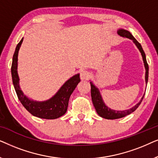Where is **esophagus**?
<instances>
[{
    "label": "esophagus",
    "mask_w": 158,
    "mask_h": 158,
    "mask_svg": "<svg viewBox=\"0 0 158 158\" xmlns=\"http://www.w3.org/2000/svg\"><path fill=\"white\" fill-rule=\"evenodd\" d=\"M80 76H81V79L82 81H86V80L89 78V77L90 76V73L87 70H83L81 71Z\"/></svg>",
    "instance_id": "obj_1"
}]
</instances>
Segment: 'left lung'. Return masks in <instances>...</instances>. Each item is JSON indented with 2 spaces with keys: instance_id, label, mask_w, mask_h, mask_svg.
Instances as JSON below:
<instances>
[{
  "instance_id": "left-lung-1",
  "label": "left lung",
  "mask_w": 158,
  "mask_h": 158,
  "mask_svg": "<svg viewBox=\"0 0 158 158\" xmlns=\"http://www.w3.org/2000/svg\"><path fill=\"white\" fill-rule=\"evenodd\" d=\"M117 33L118 35H120L122 37H126L128 38L129 40H131L133 41V42L135 43L136 46L137 47V48L139 49V50L140 52H141L142 57V60H143L144 62V68H145V83L146 84L148 83V74H149V67H148V64L147 62V60H146V56H145V53L142 49V47L141 46V44H139V42H137V40L134 37V36L131 35V34L127 30L121 29H118ZM90 87H91V90H90V93H91V98H92V101L93 103H94V106L95 107V109L96 110L97 114H98L101 117L106 118V119H116V118H120L122 117H124L129 114H130L131 113H132L133 111H135L136 109L139 107V106L141 103L142 101L143 100V98L144 96V94L143 95V96L142 97L141 100L139 101V102L137 103L135 106H133L131 109H127V110H124V111H116V110H113L109 109V107L107 106L105 104V103L103 102L102 97H101V95L99 92L98 88L96 87V85H94L92 82H90Z\"/></svg>"
}]
</instances>
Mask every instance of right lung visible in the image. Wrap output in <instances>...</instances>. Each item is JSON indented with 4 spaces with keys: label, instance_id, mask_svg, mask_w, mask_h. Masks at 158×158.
Wrapping results in <instances>:
<instances>
[{
    "label": "right lung",
    "instance_id": "1",
    "mask_svg": "<svg viewBox=\"0 0 158 158\" xmlns=\"http://www.w3.org/2000/svg\"><path fill=\"white\" fill-rule=\"evenodd\" d=\"M23 40V38L21 39L16 47V50L13 56L11 65L12 81L17 96L25 109L33 116L46 119H55L59 118L66 113L71 94L81 81L80 74L75 75L68 80L60 88L57 94L49 100L36 101L27 98L19 86V77L17 72L18 54Z\"/></svg>",
    "mask_w": 158,
    "mask_h": 158
}]
</instances>
